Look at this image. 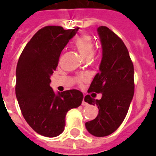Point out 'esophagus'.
<instances>
[{"label":"esophagus","mask_w":156,"mask_h":156,"mask_svg":"<svg viewBox=\"0 0 156 156\" xmlns=\"http://www.w3.org/2000/svg\"><path fill=\"white\" fill-rule=\"evenodd\" d=\"M82 104H83V106H86V105H87V103L85 101V100H84V97H83V102H82Z\"/></svg>","instance_id":"esophagus-1"}]
</instances>
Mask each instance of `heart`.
Listing matches in <instances>:
<instances>
[{
    "label": "heart",
    "mask_w": 156,
    "mask_h": 156,
    "mask_svg": "<svg viewBox=\"0 0 156 156\" xmlns=\"http://www.w3.org/2000/svg\"><path fill=\"white\" fill-rule=\"evenodd\" d=\"M75 46L77 49L78 50L79 53L81 56H83V58L89 59L92 56L94 53V43L90 36L88 35H79L75 40ZM84 80L83 77H81L80 81Z\"/></svg>",
    "instance_id": "b5f03b06"
}]
</instances>
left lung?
I'll return each instance as SVG.
<instances>
[{
    "instance_id": "obj_1",
    "label": "left lung",
    "mask_w": 156,
    "mask_h": 156,
    "mask_svg": "<svg viewBox=\"0 0 156 156\" xmlns=\"http://www.w3.org/2000/svg\"><path fill=\"white\" fill-rule=\"evenodd\" d=\"M98 35L102 46V60L88 92L101 93L100 100L86 95L87 103L99 108L94 120L86 122L90 134L104 137L118 129L128 112L134 93L133 65L121 39L107 27H100Z\"/></svg>"
}]
</instances>
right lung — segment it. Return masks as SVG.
Masks as SVG:
<instances>
[{"label":"right lung","mask_w":156,"mask_h":156,"mask_svg":"<svg viewBox=\"0 0 156 156\" xmlns=\"http://www.w3.org/2000/svg\"><path fill=\"white\" fill-rule=\"evenodd\" d=\"M78 27L64 30L48 26L35 33L24 48L16 69L15 93L23 117L40 135L53 138L65 129V118L71 108L81 105L78 90L54 92L50 77L58 65L61 51Z\"/></svg>","instance_id":"right-lung-1"}]
</instances>
